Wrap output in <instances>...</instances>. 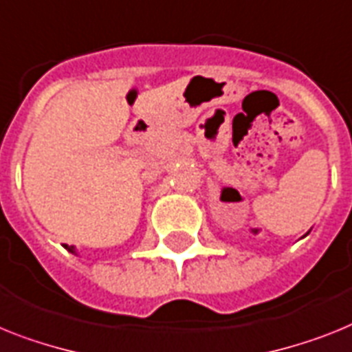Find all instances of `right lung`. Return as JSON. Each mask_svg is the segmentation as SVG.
<instances>
[{"mask_svg":"<svg viewBox=\"0 0 352 352\" xmlns=\"http://www.w3.org/2000/svg\"><path fill=\"white\" fill-rule=\"evenodd\" d=\"M64 249L69 250L71 254H76V249H75V247H73V245H64Z\"/></svg>","mask_w":352,"mask_h":352,"instance_id":"add662e5","label":"right lung"}]
</instances>
